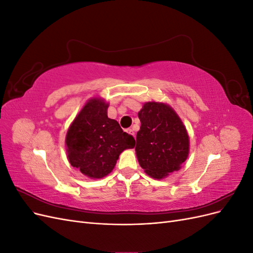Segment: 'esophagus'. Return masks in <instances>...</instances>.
Here are the masks:
<instances>
[{
	"label": "esophagus",
	"mask_w": 253,
	"mask_h": 253,
	"mask_svg": "<svg viewBox=\"0 0 253 253\" xmlns=\"http://www.w3.org/2000/svg\"><path fill=\"white\" fill-rule=\"evenodd\" d=\"M126 132H127L128 134H131V135H133V136L135 137V132H134V129H133V128H127V129H126Z\"/></svg>",
	"instance_id": "obj_1"
}]
</instances>
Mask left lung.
<instances>
[{
  "label": "left lung",
  "mask_w": 253,
  "mask_h": 253,
  "mask_svg": "<svg viewBox=\"0 0 253 253\" xmlns=\"http://www.w3.org/2000/svg\"><path fill=\"white\" fill-rule=\"evenodd\" d=\"M138 117L135 150L144 172L162 179L179 170L189 154V136L177 114L165 103L147 102Z\"/></svg>",
  "instance_id": "obj_1"
}]
</instances>
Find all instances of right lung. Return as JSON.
I'll return each instance as SVG.
<instances>
[{
  "label": "right lung",
  "instance_id": "obj_1",
  "mask_svg": "<svg viewBox=\"0 0 253 253\" xmlns=\"http://www.w3.org/2000/svg\"><path fill=\"white\" fill-rule=\"evenodd\" d=\"M109 104L90 99L67 131L70 164L90 178H102L112 172L122 151L133 149L135 139L108 117Z\"/></svg>",
  "mask_w": 253,
  "mask_h": 253
}]
</instances>
